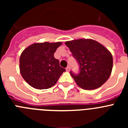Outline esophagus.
Masks as SVG:
<instances>
[{
	"instance_id": "obj_1",
	"label": "esophagus",
	"mask_w": 128,
	"mask_h": 128,
	"mask_svg": "<svg viewBox=\"0 0 128 128\" xmlns=\"http://www.w3.org/2000/svg\"><path fill=\"white\" fill-rule=\"evenodd\" d=\"M70 66H67V67H66V71H67V72H68V71H69V70H70Z\"/></svg>"
}]
</instances>
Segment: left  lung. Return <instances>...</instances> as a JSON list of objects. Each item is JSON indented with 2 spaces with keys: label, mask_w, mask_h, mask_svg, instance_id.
I'll use <instances>...</instances> for the list:
<instances>
[{
  "label": "left lung",
  "mask_w": 128,
  "mask_h": 128,
  "mask_svg": "<svg viewBox=\"0 0 128 128\" xmlns=\"http://www.w3.org/2000/svg\"><path fill=\"white\" fill-rule=\"evenodd\" d=\"M65 44L79 63V74L70 72L79 86L94 90L108 80L112 70L113 58L106 47L91 39L74 40Z\"/></svg>",
  "instance_id": "obj_1"
}]
</instances>
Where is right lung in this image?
<instances>
[{
  "label": "right lung",
  "mask_w": 128,
  "mask_h": 128,
  "mask_svg": "<svg viewBox=\"0 0 128 128\" xmlns=\"http://www.w3.org/2000/svg\"><path fill=\"white\" fill-rule=\"evenodd\" d=\"M62 42L36 43L25 49L20 58V70L22 78L36 89L51 88L65 69L61 67L54 54Z\"/></svg>",
  "instance_id": "1"
}]
</instances>
